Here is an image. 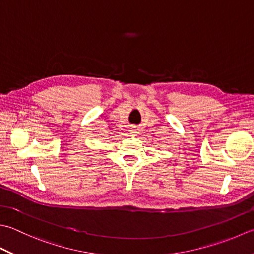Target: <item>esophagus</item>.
<instances>
[{
  "mask_svg": "<svg viewBox=\"0 0 254 254\" xmlns=\"http://www.w3.org/2000/svg\"><path fill=\"white\" fill-rule=\"evenodd\" d=\"M131 132H132L133 134H137V133H138V128H137L136 127H132Z\"/></svg>",
  "mask_w": 254,
  "mask_h": 254,
  "instance_id": "1",
  "label": "esophagus"
}]
</instances>
